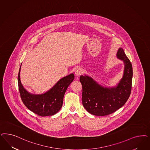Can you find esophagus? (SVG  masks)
Segmentation results:
<instances>
[{"label": "esophagus", "mask_w": 150, "mask_h": 150, "mask_svg": "<svg viewBox=\"0 0 150 150\" xmlns=\"http://www.w3.org/2000/svg\"><path fill=\"white\" fill-rule=\"evenodd\" d=\"M83 73V72L82 69H81L80 68H78L77 69H76V70L74 71L75 75L77 77L81 76L82 74Z\"/></svg>", "instance_id": "1"}]
</instances>
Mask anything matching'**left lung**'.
<instances>
[{"label": "left lung", "instance_id": "left-lung-1", "mask_svg": "<svg viewBox=\"0 0 150 150\" xmlns=\"http://www.w3.org/2000/svg\"><path fill=\"white\" fill-rule=\"evenodd\" d=\"M116 57L124 64L122 77L116 86L104 87L88 75L80 76L82 103L88 112L96 116L111 114L123 106L130 97L132 67L124 50L119 48Z\"/></svg>", "mask_w": 150, "mask_h": 150}]
</instances>
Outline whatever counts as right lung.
I'll use <instances>...</instances> for the list:
<instances>
[{
    "mask_svg": "<svg viewBox=\"0 0 150 150\" xmlns=\"http://www.w3.org/2000/svg\"><path fill=\"white\" fill-rule=\"evenodd\" d=\"M20 66L18 74V86L20 97L26 107L41 116H52L61 109L63 97L69 84L74 79L71 73L62 78L47 92L35 94L28 92L23 86L20 79Z\"/></svg>",
    "mask_w": 150,
    "mask_h": 150,
    "instance_id": "right-lung-1",
    "label": "right lung"
}]
</instances>
